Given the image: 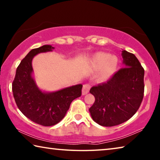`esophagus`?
Listing matches in <instances>:
<instances>
[{"instance_id":"1","label":"esophagus","mask_w":160,"mask_h":160,"mask_svg":"<svg viewBox=\"0 0 160 160\" xmlns=\"http://www.w3.org/2000/svg\"><path fill=\"white\" fill-rule=\"evenodd\" d=\"M90 88L91 87L90 85H89V84H85V85H83L82 90V95H85V94H88L89 92H90Z\"/></svg>"}]
</instances>
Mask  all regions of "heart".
Listing matches in <instances>:
<instances>
[{
	"instance_id": "b5f03b06",
	"label": "heart",
	"mask_w": 160,
	"mask_h": 160,
	"mask_svg": "<svg viewBox=\"0 0 160 160\" xmlns=\"http://www.w3.org/2000/svg\"><path fill=\"white\" fill-rule=\"evenodd\" d=\"M118 65V58L104 52L96 53L90 61V66L94 70H99V78L107 80L114 73Z\"/></svg>"
}]
</instances>
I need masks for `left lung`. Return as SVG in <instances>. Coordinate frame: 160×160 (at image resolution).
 <instances>
[{
	"label": "left lung",
	"instance_id": "1",
	"mask_svg": "<svg viewBox=\"0 0 160 160\" xmlns=\"http://www.w3.org/2000/svg\"><path fill=\"white\" fill-rule=\"evenodd\" d=\"M122 68L107 82L90 89L95 102L89 111L99 125L111 127L128 121L139 109L144 96L145 70L133 53L122 51Z\"/></svg>",
	"mask_w": 160,
	"mask_h": 160
}]
</instances>
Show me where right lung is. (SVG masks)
Listing matches in <instances>:
<instances>
[{"instance_id":"right-lung-1","label":"right lung","mask_w":160,"mask_h":160,"mask_svg":"<svg viewBox=\"0 0 160 160\" xmlns=\"http://www.w3.org/2000/svg\"><path fill=\"white\" fill-rule=\"evenodd\" d=\"M54 48L51 45H44L29 51L18 66L12 82L13 96L19 109L33 122L44 126L60 122L71 102L81 96L82 88L79 84L51 92L38 88L32 75V59L37 54L52 51Z\"/></svg>"}]
</instances>
